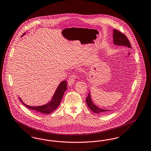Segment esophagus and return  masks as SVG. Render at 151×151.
I'll return each mask as SVG.
<instances>
[{"label": "esophagus", "instance_id": "esophagus-1", "mask_svg": "<svg viewBox=\"0 0 151 151\" xmlns=\"http://www.w3.org/2000/svg\"><path fill=\"white\" fill-rule=\"evenodd\" d=\"M77 78V76L75 75H72V76H71V77L68 79V86H72L73 84H74V82H75V79Z\"/></svg>", "mask_w": 151, "mask_h": 151}]
</instances>
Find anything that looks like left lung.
<instances>
[{"mask_svg": "<svg viewBox=\"0 0 151 151\" xmlns=\"http://www.w3.org/2000/svg\"><path fill=\"white\" fill-rule=\"evenodd\" d=\"M113 43L116 46H126L129 48H131V45L129 43V40L124 34L120 32L119 31L114 29L113 30ZM86 104L88 108H89L93 112L97 114H105L107 113L108 111H110V110L102 109L101 108H99L97 106L92 100L90 92H89L88 96L86 97Z\"/></svg>", "mask_w": 151, "mask_h": 151, "instance_id": "obj_1", "label": "left lung"}]
</instances>
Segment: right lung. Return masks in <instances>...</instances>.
<instances>
[{"label": "right lung", "instance_id": "add662e5", "mask_svg": "<svg viewBox=\"0 0 151 151\" xmlns=\"http://www.w3.org/2000/svg\"><path fill=\"white\" fill-rule=\"evenodd\" d=\"M25 34V33H24L22 36H24ZM67 82L65 80L62 81L58 86L55 93L53 94L51 100L49 102L47 103L46 104L41 105V106H29L25 104L22 101L20 97H19V98L20 101L22 102V104H23L24 106H25L29 109L42 114H50L51 113L54 111L59 106L61 100L62 99V97L63 96V94L65 93V91L67 89Z\"/></svg>", "mask_w": 151, "mask_h": 151}]
</instances>
